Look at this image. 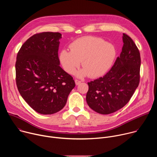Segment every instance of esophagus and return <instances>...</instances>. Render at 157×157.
<instances>
[{"instance_id":"obj_1","label":"esophagus","mask_w":157,"mask_h":157,"mask_svg":"<svg viewBox=\"0 0 157 157\" xmlns=\"http://www.w3.org/2000/svg\"><path fill=\"white\" fill-rule=\"evenodd\" d=\"M81 82V81H79V80H78V79H76V80H75V84H76V85H79Z\"/></svg>"}]
</instances>
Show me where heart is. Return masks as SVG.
I'll return each mask as SVG.
<instances>
[{
	"mask_svg": "<svg viewBox=\"0 0 157 157\" xmlns=\"http://www.w3.org/2000/svg\"><path fill=\"white\" fill-rule=\"evenodd\" d=\"M117 50L113 44L96 36H84L70 44V50H62L59 59L63 69L73 74L82 61L83 68L76 73L82 78L89 75L97 78L105 75L113 65Z\"/></svg>",
	"mask_w": 157,
	"mask_h": 157,
	"instance_id": "heart-1",
	"label": "heart"
}]
</instances>
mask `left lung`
<instances>
[{
	"instance_id": "8db88e82",
	"label": "left lung",
	"mask_w": 157,
	"mask_h": 157,
	"mask_svg": "<svg viewBox=\"0 0 157 157\" xmlns=\"http://www.w3.org/2000/svg\"><path fill=\"white\" fill-rule=\"evenodd\" d=\"M123 47L110 70L103 77L87 82L86 102L101 114H109L129 101L140 81L141 64L139 49L132 38L123 33Z\"/></svg>"
}]
</instances>
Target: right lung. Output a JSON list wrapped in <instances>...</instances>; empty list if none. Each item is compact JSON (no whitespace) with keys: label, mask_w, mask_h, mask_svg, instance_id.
Here are the masks:
<instances>
[{"label":"right lung","mask_w":157,"mask_h":157,"mask_svg":"<svg viewBox=\"0 0 157 157\" xmlns=\"http://www.w3.org/2000/svg\"><path fill=\"white\" fill-rule=\"evenodd\" d=\"M58 32H43L29 38L20 48L15 63L18 90L38 113L53 114L66 105L75 86L72 76L59 66Z\"/></svg>","instance_id":"obj_1"}]
</instances>
